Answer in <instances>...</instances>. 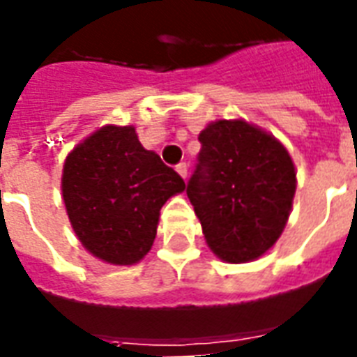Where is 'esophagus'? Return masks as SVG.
Returning <instances> with one entry per match:
<instances>
[{"instance_id": "esophagus-1", "label": "esophagus", "mask_w": 357, "mask_h": 357, "mask_svg": "<svg viewBox=\"0 0 357 357\" xmlns=\"http://www.w3.org/2000/svg\"><path fill=\"white\" fill-rule=\"evenodd\" d=\"M176 170H178V174L181 178L187 179V176H189V166H187L185 162H179L178 166H176Z\"/></svg>"}]
</instances>
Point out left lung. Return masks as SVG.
<instances>
[{"mask_svg": "<svg viewBox=\"0 0 357 357\" xmlns=\"http://www.w3.org/2000/svg\"><path fill=\"white\" fill-rule=\"evenodd\" d=\"M199 141L187 197L204 239L225 262L256 260L275 245L291 214V156L275 137L243 120L212 122Z\"/></svg>", "mask_w": 357, "mask_h": 357, "instance_id": "left-lung-1", "label": "left lung"}]
</instances>
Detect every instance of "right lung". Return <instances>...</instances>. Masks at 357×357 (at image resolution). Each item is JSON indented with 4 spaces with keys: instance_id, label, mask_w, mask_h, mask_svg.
<instances>
[{
    "instance_id": "add662e5",
    "label": "right lung",
    "mask_w": 357,
    "mask_h": 357,
    "mask_svg": "<svg viewBox=\"0 0 357 357\" xmlns=\"http://www.w3.org/2000/svg\"><path fill=\"white\" fill-rule=\"evenodd\" d=\"M185 181L143 149L132 126H105L70 155L63 199L82 245L109 264L139 262L156 237L158 214Z\"/></svg>"
}]
</instances>
